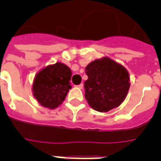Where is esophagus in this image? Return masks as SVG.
Instances as JSON below:
<instances>
[{
	"label": "esophagus",
	"instance_id": "34e87169",
	"mask_svg": "<svg viewBox=\"0 0 161 161\" xmlns=\"http://www.w3.org/2000/svg\"><path fill=\"white\" fill-rule=\"evenodd\" d=\"M78 87L79 88H83V83H80L79 85H78Z\"/></svg>",
	"mask_w": 161,
	"mask_h": 161
}]
</instances>
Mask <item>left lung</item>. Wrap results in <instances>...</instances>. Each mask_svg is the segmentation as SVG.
Returning a JSON list of instances; mask_svg holds the SVG:
<instances>
[{"mask_svg": "<svg viewBox=\"0 0 161 161\" xmlns=\"http://www.w3.org/2000/svg\"><path fill=\"white\" fill-rule=\"evenodd\" d=\"M85 72L84 95L92 108L108 112L125 100L130 85L125 67L105 57L89 63Z\"/></svg>", "mask_w": 161, "mask_h": 161, "instance_id": "obj_1", "label": "left lung"}]
</instances>
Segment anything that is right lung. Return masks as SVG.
<instances>
[{"mask_svg":"<svg viewBox=\"0 0 161 161\" xmlns=\"http://www.w3.org/2000/svg\"><path fill=\"white\" fill-rule=\"evenodd\" d=\"M71 76V69L63 63L47 66L35 77L32 85L34 97L43 107L51 109L58 108L72 88L69 83Z\"/></svg>","mask_w":161,"mask_h":161,"instance_id":"add662e5","label":"right lung"}]
</instances>
